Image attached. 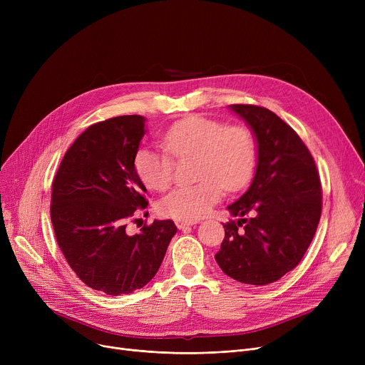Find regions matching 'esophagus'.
<instances>
[{
    "label": "esophagus",
    "mask_w": 365,
    "mask_h": 365,
    "mask_svg": "<svg viewBox=\"0 0 365 365\" xmlns=\"http://www.w3.org/2000/svg\"><path fill=\"white\" fill-rule=\"evenodd\" d=\"M195 223H197V220H183V219H178V220H176V226H178L179 229H185V227L192 226V225H195Z\"/></svg>",
    "instance_id": "obj_1"
}]
</instances>
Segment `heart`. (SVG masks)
<instances>
[{
  "label": "heart",
  "mask_w": 365,
  "mask_h": 365,
  "mask_svg": "<svg viewBox=\"0 0 365 365\" xmlns=\"http://www.w3.org/2000/svg\"><path fill=\"white\" fill-rule=\"evenodd\" d=\"M164 149L143 146L134 168L146 187L164 190L173 179L175 158L195 157V178L190 186H179L158 202V212L171 219L194 220L217 204L223 190H238L250 180L257 158L253 133L241 125L205 117H189L173 124L163 136Z\"/></svg>",
  "instance_id": "obj_1"
}]
</instances>
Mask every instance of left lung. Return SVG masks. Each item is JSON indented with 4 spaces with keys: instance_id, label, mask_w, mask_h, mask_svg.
I'll return each mask as SVG.
<instances>
[{
    "instance_id": "obj_1",
    "label": "left lung",
    "mask_w": 365,
    "mask_h": 365,
    "mask_svg": "<svg viewBox=\"0 0 365 365\" xmlns=\"http://www.w3.org/2000/svg\"><path fill=\"white\" fill-rule=\"evenodd\" d=\"M229 109L250 127L257 164L250 187L227 205L231 216L252 217L223 225L215 259L235 281L266 285L294 269L312 242L322 207L319 175L309 149L272 110L255 105Z\"/></svg>"
}]
</instances>
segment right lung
Masks as SVG:
<instances>
[{
	"instance_id": "add662e5",
	"label": "right lung",
	"mask_w": 365,
	"mask_h": 365,
	"mask_svg": "<svg viewBox=\"0 0 365 365\" xmlns=\"http://www.w3.org/2000/svg\"><path fill=\"white\" fill-rule=\"evenodd\" d=\"M145 123L142 115H123L90 125L68 149L53 180L50 216L57 244L78 278L109 296L145 287L178 232L173 220L125 232L127 219L148 207L134 168Z\"/></svg>"
}]
</instances>
